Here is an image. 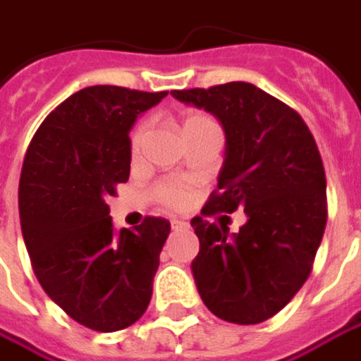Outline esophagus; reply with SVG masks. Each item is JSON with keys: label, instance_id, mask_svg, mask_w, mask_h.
Returning a JSON list of instances; mask_svg holds the SVG:
<instances>
[{"label": "esophagus", "instance_id": "34e87169", "mask_svg": "<svg viewBox=\"0 0 361 361\" xmlns=\"http://www.w3.org/2000/svg\"><path fill=\"white\" fill-rule=\"evenodd\" d=\"M190 224L185 223V221H171V228L173 231H181V228H188Z\"/></svg>", "mask_w": 361, "mask_h": 361}]
</instances>
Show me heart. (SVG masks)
Returning <instances> with one entry per match:
<instances>
[{
  "instance_id": "heart-1",
  "label": "heart",
  "mask_w": 361,
  "mask_h": 361,
  "mask_svg": "<svg viewBox=\"0 0 361 361\" xmlns=\"http://www.w3.org/2000/svg\"><path fill=\"white\" fill-rule=\"evenodd\" d=\"M204 120H210V118L202 116V114H190V116L183 118L181 128H188V126L198 124V122H204ZM145 137H147V122H140L137 128H135L133 137H130V149H133V153H137L138 149L142 147ZM155 198H157L163 206H167V208H181V206L188 202V190L183 188L181 181H161L159 185L155 188Z\"/></svg>"
}]
</instances>
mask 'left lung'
Masks as SVG:
<instances>
[{
    "instance_id": "8db88e82",
    "label": "left lung",
    "mask_w": 361,
    "mask_h": 361,
    "mask_svg": "<svg viewBox=\"0 0 361 361\" xmlns=\"http://www.w3.org/2000/svg\"><path fill=\"white\" fill-rule=\"evenodd\" d=\"M171 96L223 124L219 190L202 214H247L233 235L224 224L192 219L200 239L192 274L202 302L228 323H264L307 282L325 233L327 180L317 142L298 112L245 81Z\"/></svg>"
}]
</instances>
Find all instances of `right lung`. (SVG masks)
<instances>
[{
    "mask_svg": "<svg viewBox=\"0 0 361 361\" xmlns=\"http://www.w3.org/2000/svg\"><path fill=\"white\" fill-rule=\"evenodd\" d=\"M167 92L92 85L56 106L26 151L18 204L42 290L73 321L112 333L142 317L169 221L114 228L108 196L130 176V128Z\"/></svg>",
    "mask_w": 361,
    "mask_h": 361,
    "instance_id": "add662e5",
    "label": "right lung"
}]
</instances>
